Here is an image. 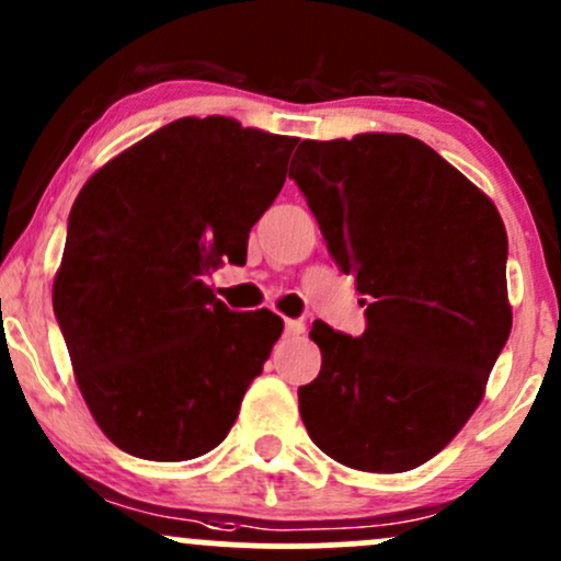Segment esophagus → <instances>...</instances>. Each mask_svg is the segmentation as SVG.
Instances as JSON below:
<instances>
[{"label": "esophagus", "instance_id": "obj_1", "mask_svg": "<svg viewBox=\"0 0 561 561\" xmlns=\"http://www.w3.org/2000/svg\"><path fill=\"white\" fill-rule=\"evenodd\" d=\"M285 332L287 337H300V334L306 332V324H302L300 319H285Z\"/></svg>", "mask_w": 561, "mask_h": 561}]
</instances>
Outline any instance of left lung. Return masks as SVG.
<instances>
[{"mask_svg": "<svg viewBox=\"0 0 561 561\" xmlns=\"http://www.w3.org/2000/svg\"><path fill=\"white\" fill-rule=\"evenodd\" d=\"M289 179L366 306L362 337L313 321L321 371L298 390L302 424L340 465L409 472L474 414L512 332L504 221L409 134L302 139Z\"/></svg>", "mask_w": 561, "mask_h": 561, "instance_id": "1", "label": "left lung"}]
</instances>
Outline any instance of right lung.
Listing matches in <instances>:
<instances>
[{
    "mask_svg": "<svg viewBox=\"0 0 561 561\" xmlns=\"http://www.w3.org/2000/svg\"><path fill=\"white\" fill-rule=\"evenodd\" d=\"M295 145L227 115L179 118L81 186L53 306L83 401L126 454L186 461L229 435L285 321L229 311L205 276L244 259Z\"/></svg>",
    "mask_w": 561,
    "mask_h": 561,
    "instance_id": "obj_1",
    "label": "right lung"
}]
</instances>
